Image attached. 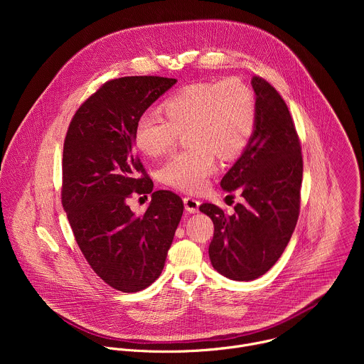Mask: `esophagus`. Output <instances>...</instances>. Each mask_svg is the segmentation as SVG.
<instances>
[{"mask_svg": "<svg viewBox=\"0 0 364 364\" xmlns=\"http://www.w3.org/2000/svg\"><path fill=\"white\" fill-rule=\"evenodd\" d=\"M184 207H186V212L197 213L198 207H200V201L193 197H184Z\"/></svg>", "mask_w": 364, "mask_h": 364, "instance_id": "esophagus-1", "label": "esophagus"}]
</instances>
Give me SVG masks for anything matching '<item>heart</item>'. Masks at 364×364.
Segmentation results:
<instances>
[{
    "label": "heart",
    "instance_id": "heart-1",
    "mask_svg": "<svg viewBox=\"0 0 364 364\" xmlns=\"http://www.w3.org/2000/svg\"><path fill=\"white\" fill-rule=\"evenodd\" d=\"M166 119L144 115L134 131V142L146 157L168 152L184 134L191 146L170 157L160 178L177 190L196 193L218 170L216 154L223 160L239 155L256 127V102L252 89L239 79L190 83L161 105Z\"/></svg>",
    "mask_w": 364,
    "mask_h": 364
}]
</instances>
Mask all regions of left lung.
Segmentation results:
<instances>
[{
  "label": "left lung",
  "mask_w": 364,
  "mask_h": 364,
  "mask_svg": "<svg viewBox=\"0 0 364 364\" xmlns=\"http://www.w3.org/2000/svg\"><path fill=\"white\" fill-rule=\"evenodd\" d=\"M250 83L256 127L220 181L223 190L240 191L243 203L233 215L210 203L200 205L215 225L210 262L233 281H253L275 265L294 233L301 198V145L287 103L262 77L253 76Z\"/></svg>",
  "instance_id": "1"
}]
</instances>
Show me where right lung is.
<instances>
[{"label":"right lung","mask_w":364,"mask_h":364,"mask_svg":"<svg viewBox=\"0 0 364 364\" xmlns=\"http://www.w3.org/2000/svg\"><path fill=\"white\" fill-rule=\"evenodd\" d=\"M176 82L160 76L109 80L77 109L66 134L63 209L90 268L122 292L145 289L160 277L183 216V200L167 190L152 191L134 151L138 119ZM132 192L151 194L141 217L126 203Z\"/></svg>","instance_id":"add662e5"}]
</instances>
